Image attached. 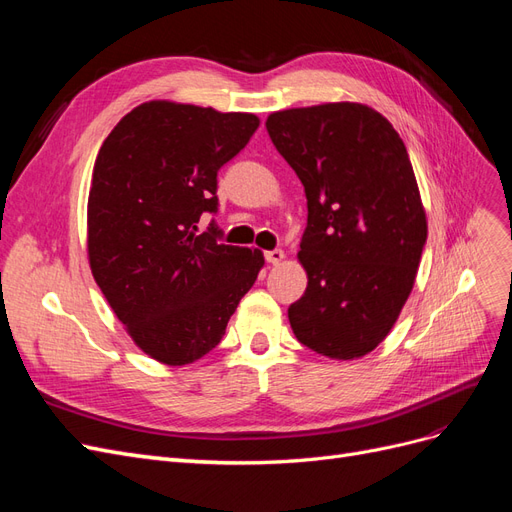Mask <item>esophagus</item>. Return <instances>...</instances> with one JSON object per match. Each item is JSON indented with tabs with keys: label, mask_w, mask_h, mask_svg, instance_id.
Here are the masks:
<instances>
[{
	"label": "esophagus",
	"mask_w": 512,
	"mask_h": 512,
	"mask_svg": "<svg viewBox=\"0 0 512 512\" xmlns=\"http://www.w3.org/2000/svg\"><path fill=\"white\" fill-rule=\"evenodd\" d=\"M265 258L269 265H280V262L286 258V254L282 250H269V252H265Z\"/></svg>",
	"instance_id": "esophagus-1"
}]
</instances>
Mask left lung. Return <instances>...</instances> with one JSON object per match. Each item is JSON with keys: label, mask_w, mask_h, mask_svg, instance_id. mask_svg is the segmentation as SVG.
<instances>
[{"label": "left lung", "mask_w": 512, "mask_h": 512, "mask_svg": "<svg viewBox=\"0 0 512 512\" xmlns=\"http://www.w3.org/2000/svg\"><path fill=\"white\" fill-rule=\"evenodd\" d=\"M275 149L301 179L305 294L288 307L299 342L337 361L369 354L404 309L427 241V215L404 141L361 102L267 117Z\"/></svg>", "instance_id": "8db88e82"}]
</instances>
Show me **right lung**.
<instances>
[{
  "mask_svg": "<svg viewBox=\"0 0 512 512\" xmlns=\"http://www.w3.org/2000/svg\"><path fill=\"white\" fill-rule=\"evenodd\" d=\"M260 119L211 106L151 100L106 136L87 200V258L132 342L181 367L220 344L265 256L200 232L218 211V170Z\"/></svg>",
  "mask_w": 512,
  "mask_h": 512,
  "instance_id": "1",
  "label": "right lung"
}]
</instances>
